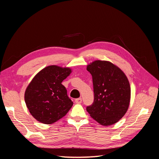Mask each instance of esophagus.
I'll return each instance as SVG.
<instances>
[{
	"label": "esophagus",
	"instance_id": "34e87169",
	"mask_svg": "<svg viewBox=\"0 0 159 159\" xmlns=\"http://www.w3.org/2000/svg\"><path fill=\"white\" fill-rule=\"evenodd\" d=\"M75 102L76 103L80 104V103H81V102H82V99H81V98H77V99H75Z\"/></svg>",
	"mask_w": 159,
	"mask_h": 159
}]
</instances>
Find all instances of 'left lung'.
<instances>
[{"label":"left lung","mask_w":159,"mask_h":159,"mask_svg":"<svg viewBox=\"0 0 159 159\" xmlns=\"http://www.w3.org/2000/svg\"><path fill=\"white\" fill-rule=\"evenodd\" d=\"M92 75L94 101L86 107L90 116L102 125L119 121L129 108L131 88L123 71L107 61L96 60L87 66Z\"/></svg>","instance_id":"1"}]
</instances>
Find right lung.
<instances>
[{
  "mask_svg": "<svg viewBox=\"0 0 159 159\" xmlns=\"http://www.w3.org/2000/svg\"><path fill=\"white\" fill-rule=\"evenodd\" d=\"M71 69L49 66L34 76L27 87L25 100L30 114L37 121L52 124L67 114L73 102L61 82Z\"/></svg>",
  "mask_w": 159,
  "mask_h": 159,
  "instance_id": "1",
  "label": "right lung"
}]
</instances>
